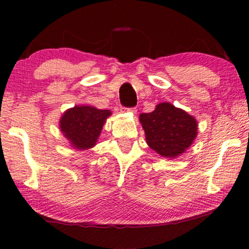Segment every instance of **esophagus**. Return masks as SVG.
Instances as JSON below:
<instances>
[{"label": "esophagus", "instance_id": "1", "mask_svg": "<svg viewBox=\"0 0 249 249\" xmlns=\"http://www.w3.org/2000/svg\"><path fill=\"white\" fill-rule=\"evenodd\" d=\"M121 112H129V113L135 114L137 110L135 107H121Z\"/></svg>", "mask_w": 249, "mask_h": 249}]
</instances>
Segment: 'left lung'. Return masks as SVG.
I'll return each mask as SVG.
<instances>
[{
    "label": "left lung",
    "mask_w": 249,
    "mask_h": 249,
    "mask_svg": "<svg viewBox=\"0 0 249 249\" xmlns=\"http://www.w3.org/2000/svg\"><path fill=\"white\" fill-rule=\"evenodd\" d=\"M146 142L164 158L182 154L197 136L196 119L170 103H160L155 110L139 115Z\"/></svg>",
    "instance_id": "1"
}]
</instances>
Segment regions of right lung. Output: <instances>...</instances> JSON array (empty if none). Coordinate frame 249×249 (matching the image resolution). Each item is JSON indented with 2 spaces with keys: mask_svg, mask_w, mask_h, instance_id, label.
<instances>
[{
  "mask_svg": "<svg viewBox=\"0 0 249 249\" xmlns=\"http://www.w3.org/2000/svg\"><path fill=\"white\" fill-rule=\"evenodd\" d=\"M110 110H100L89 105H76L64 112L60 129L76 149H88L96 145Z\"/></svg>",
  "mask_w": 249,
  "mask_h": 249,
  "instance_id": "obj_1",
  "label": "right lung"
}]
</instances>
